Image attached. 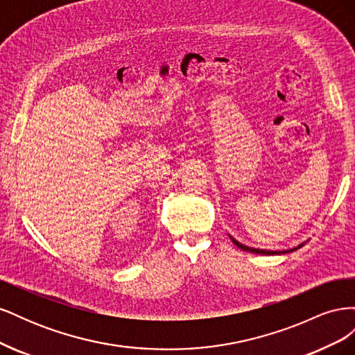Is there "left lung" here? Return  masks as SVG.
Instances as JSON below:
<instances>
[{
	"instance_id": "left-lung-1",
	"label": "left lung",
	"mask_w": 355,
	"mask_h": 355,
	"mask_svg": "<svg viewBox=\"0 0 355 355\" xmlns=\"http://www.w3.org/2000/svg\"><path fill=\"white\" fill-rule=\"evenodd\" d=\"M230 239L232 240V243L239 247V249H241V250H245V252H250V253H256V254H284V253H290V252H295V250H297V249H300V247H302L305 243H302V244H299L297 247H295V249H288V250H263V249H254V247H249V245H244V244H241V243H239L237 240L235 239H232L231 235H230Z\"/></svg>"
}]
</instances>
